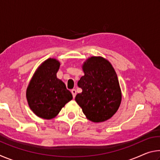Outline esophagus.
Returning <instances> with one entry per match:
<instances>
[{"mask_svg":"<svg viewBox=\"0 0 160 160\" xmlns=\"http://www.w3.org/2000/svg\"><path fill=\"white\" fill-rule=\"evenodd\" d=\"M71 93L72 94V97H73V98H75V95H76V90H74V89H73V90H71Z\"/></svg>","mask_w":160,"mask_h":160,"instance_id":"34e87169","label":"esophagus"}]
</instances>
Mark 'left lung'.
I'll return each instance as SVG.
<instances>
[{
    "label": "left lung",
    "instance_id": "8db88e82",
    "mask_svg": "<svg viewBox=\"0 0 160 160\" xmlns=\"http://www.w3.org/2000/svg\"><path fill=\"white\" fill-rule=\"evenodd\" d=\"M85 75L78 85L82 90L75 97L87 118L95 123L112 117L121 102V91L114 68L101 56H92L82 65Z\"/></svg>",
    "mask_w": 160,
    "mask_h": 160
}]
</instances>
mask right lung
Returning <instances> with one entry per match:
<instances>
[{
	"label": "right lung",
	"instance_id": "obj_1",
	"mask_svg": "<svg viewBox=\"0 0 160 160\" xmlns=\"http://www.w3.org/2000/svg\"><path fill=\"white\" fill-rule=\"evenodd\" d=\"M60 62L48 58L40 65L27 88L29 107L40 118L56 117L66 104L72 99L63 81L56 77Z\"/></svg>",
	"mask_w": 160,
	"mask_h": 160
}]
</instances>
